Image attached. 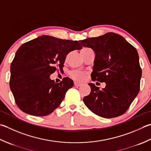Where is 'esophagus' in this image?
Wrapping results in <instances>:
<instances>
[{"label":"esophagus","instance_id":"esophagus-1","mask_svg":"<svg viewBox=\"0 0 151 151\" xmlns=\"http://www.w3.org/2000/svg\"><path fill=\"white\" fill-rule=\"evenodd\" d=\"M74 84H75V86H80L82 85V83L79 82H74Z\"/></svg>","mask_w":151,"mask_h":151}]
</instances>
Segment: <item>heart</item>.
<instances>
[{"label":"heart","mask_w":151,"mask_h":151,"mask_svg":"<svg viewBox=\"0 0 151 151\" xmlns=\"http://www.w3.org/2000/svg\"><path fill=\"white\" fill-rule=\"evenodd\" d=\"M88 49H90L89 48H87V47H84V48H82L81 50V53L85 51V50H87ZM70 76L71 78L77 80V81H81L84 78V73L81 72V71H78V70H73L70 73Z\"/></svg>","instance_id":"b5f03b06"}]
</instances>
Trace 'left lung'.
<instances>
[{
    "label": "left lung",
    "instance_id": "8db88e82",
    "mask_svg": "<svg viewBox=\"0 0 151 151\" xmlns=\"http://www.w3.org/2000/svg\"><path fill=\"white\" fill-rule=\"evenodd\" d=\"M79 42L96 53L91 80L106 83L101 90L93 83L88 84L91 92L83 98L84 104L92 113L105 119L122 115L140 90L142 70L137 50L114 32Z\"/></svg>",
    "mask_w": 151,
    "mask_h": 151
}]
</instances>
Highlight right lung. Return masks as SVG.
I'll return each instance as SVG.
<instances>
[{"instance_id":"add662e5","label":"right lung","mask_w":151,"mask_h":151,"mask_svg":"<svg viewBox=\"0 0 151 151\" xmlns=\"http://www.w3.org/2000/svg\"><path fill=\"white\" fill-rule=\"evenodd\" d=\"M82 47L78 41L43 35L22 44L10 66V87L17 107L36 116L51 114L73 86L65 77L59 83L50 78L58 68L63 70L67 55Z\"/></svg>"}]
</instances>
